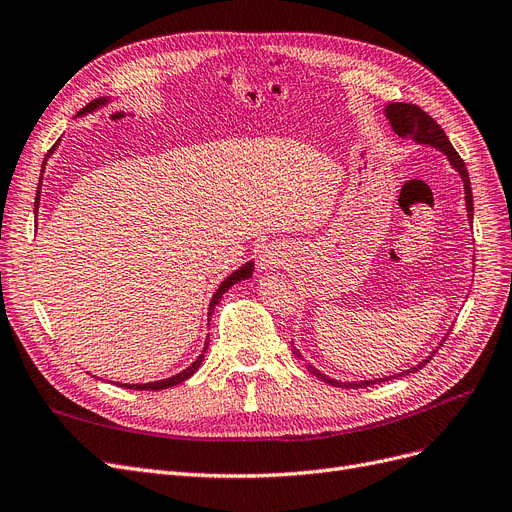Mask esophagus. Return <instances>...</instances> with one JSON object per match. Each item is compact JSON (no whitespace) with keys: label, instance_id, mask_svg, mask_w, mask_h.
Segmentation results:
<instances>
[{"label":"esophagus","instance_id":"esophagus-1","mask_svg":"<svg viewBox=\"0 0 512 512\" xmlns=\"http://www.w3.org/2000/svg\"><path fill=\"white\" fill-rule=\"evenodd\" d=\"M285 255L287 253H282V249H278V246H274V244L266 246V249H263L259 255L261 270H272V268L282 266V263H285Z\"/></svg>","mask_w":512,"mask_h":512}]
</instances>
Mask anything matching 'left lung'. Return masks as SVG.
Returning a JSON list of instances; mask_svg holds the SVG:
<instances>
[{
    "label": "left lung",
    "mask_w": 512,
    "mask_h": 512,
    "mask_svg": "<svg viewBox=\"0 0 512 512\" xmlns=\"http://www.w3.org/2000/svg\"><path fill=\"white\" fill-rule=\"evenodd\" d=\"M386 118L390 120V126L394 128V132L399 137H407V139H413L415 143H424V145H432L437 147L439 151H443V154L447 156L449 164L458 170L462 181H464V194H466V213H468V223L472 225V189H470V177H468V170H466V164L464 160L460 158V154L456 149H453V145L449 143L445 130L434 122L428 113L424 109H420L418 105H411V103H390L386 107ZM293 354L297 358H301L299 350L293 348ZM430 361V356L426 358V361H422L420 365H415L399 375H392V377H384V380H363V382H337L333 380V377H327L325 373H320L318 369H314L312 365L310 371L318 377V380H323L331 386H337V388H367V386H373V384H380V382H388V380H394V377H403L407 373H413L422 369L426 363Z\"/></svg>",
    "instance_id": "1"
}]
</instances>
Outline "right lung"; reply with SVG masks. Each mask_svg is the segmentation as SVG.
<instances>
[{"instance_id":"obj_1","label":"right lung","mask_w":512,"mask_h":512,"mask_svg":"<svg viewBox=\"0 0 512 512\" xmlns=\"http://www.w3.org/2000/svg\"><path fill=\"white\" fill-rule=\"evenodd\" d=\"M107 103V99H94V101H90L78 116H84V113H90V111H94V109H99L101 105H105ZM59 145V143H56ZM56 145H52V149L48 151V156L46 158H50V154L52 151L56 149ZM44 166H46V160H44ZM42 166V168H44ZM44 173V170H42ZM40 187H42V177H40V183H37V194H35V213H37V204H40ZM253 276V261H249V263H244L242 268H238L234 274H230L227 276L221 285H219V289H217V293L213 295V299H211V306H208V316L213 314V310H215V306L219 304V299L223 297V293L230 289V287H234L236 282H240V280H246V278H251ZM202 352H206V344H204V350ZM202 361H204V354H200L196 361L189 365L185 371H181V373H177V375H173V377H166V380H160V382H147V384H118V386H122V388H132V390H164V388H170V386H177V384H181V382H185L187 377H192L196 371H198V367L202 365Z\"/></svg>"}]
</instances>
